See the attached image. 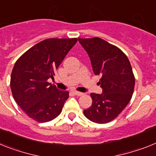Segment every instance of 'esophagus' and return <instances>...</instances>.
Listing matches in <instances>:
<instances>
[{
    "label": "esophagus",
    "instance_id": "34e87169",
    "mask_svg": "<svg viewBox=\"0 0 156 156\" xmlns=\"http://www.w3.org/2000/svg\"><path fill=\"white\" fill-rule=\"evenodd\" d=\"M73 94L76 95V96H83V93L80 92H77V91H73Z\"/></svg>",
    "mask_w": 156,
    "mask_h": 156
}]
</instances>
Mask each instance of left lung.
<instances>
[{"instance_id": "8db88e82", "label": "left lung", "mask_w": 156, "mask_h": 156, "mask_svg": "<svg viewBox=\"0 0 156 156\" xmlns=\"http://www.w3.org/2000/svg\"><path fill=\"white\" fill-rule=\"evenodd\" d=\"M89 56L95 75L100 76L103 93H91L92 106L83 110L87 119L97 123L115 119L132 97L135 76L128 58L116 46L99 38H79Z\"/></svg>"}]
</instances>
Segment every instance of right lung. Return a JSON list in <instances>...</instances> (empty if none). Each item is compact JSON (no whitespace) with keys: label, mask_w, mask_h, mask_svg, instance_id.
Returning a JSON list of instances; mask_svg holds the SVG:
<instances>
[{"label":"right lung","mask_w":156,"mask_h":156,"mask_svg":"<svg viewBox=\"0 0 156 156\" xmlns=\"http://www.w3.org/2000/svg\"><path fill=\"white\" fill-rule=\"evenodd\" d=\"M78 39L50 38L29 48L14 64L10 87L14 100L30 118L48 122L60 115L69 92L51 83L55 71Z\"/></svg>","instance_id":"1"}]
</instances>
